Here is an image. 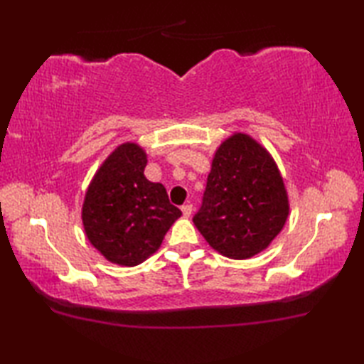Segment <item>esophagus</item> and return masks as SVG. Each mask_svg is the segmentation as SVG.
I'll use <instances>...</instances> for the list:
<instances>
[{"label":"esophagus","mask_w":364,"mask_h":364,"mask_svg":"<svg viewBox=\"0 0 364 364\" xmlns=\"http://www.w3.org/2000/svg\"><path fill=\"white\" fill-rule=\"evenodd\" d=\"M192 210H194V208H192V205H184V206H181V211H183V215L184 218H189V215L192 214Z\"/></svg>","instance_id":"esophagus-1"}]
</instances>
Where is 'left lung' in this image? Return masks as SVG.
<instances>
[{
	"instance_id": "left-lung-1",
	"label": "left lung",
	"mask_w": 364,
	"mask_h": 364,
	"mask_svg": "<svg viewBox=\"0 0 364 364\" xmlns=\"http://www.w3.org/2000/svg\"><path fill=\"white\" fill-rule=\"evenodd\" d=\"M289 215V197L272 154L235 131L214 151L203 205L194 218L200 235L230 259L264 252Z\"/></svg>"
}]
</instances>
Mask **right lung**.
I'll use <instances>...</instances> for the list:
<instances>
[{
    "mask_svg": "<svg viewBox=\"0 0 364 364\" xmlns=\"http://www.w3.org/2000/svg\"><path fill=\"white\" fill-rule=\"evenodd\" d=\"M146 161L139 144H120L97 168L84 196V233L114 264L134 267L150 258L181 215L166 188L145 178Z\"/></svg>",
    "mask_w": 364,
    "mask_h": 364,
    "instance_id": "add662e5",
    "label": "right lung"
}]
</instances>
